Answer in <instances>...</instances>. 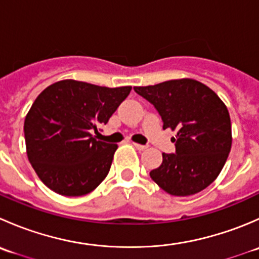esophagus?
<instances>
[{"label":"esophagus","mask_w":259,"mask_h":259,"mask_svg":"<svg viewBox=\"0 0 259 259\" xmlns=\"http://www.w3.org/2000/svg\"><path fill=\"white\" fill-rule=\"evenodd\" d=\"M133 145L135 146V148L138 149V150H145L146 148H148V146L146 145H142V144H137V143H133Z\"/></svg>","instance_id":"esophagus-1"}]
</instances>
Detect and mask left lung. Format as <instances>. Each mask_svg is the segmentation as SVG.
<instances>
[{
  "instance_id": "obj_1",
  "label": "left lung",
  "mask_w": 259,
  "mask_h": 259,
  "mask_svg": "<svg viewBox=\"0 0 259 259\" xmlns=\"http://www.w3.org/2000/svg\"><path fill=\"white\" fill-rule=\"evenodd\" d=\"M135 93L155 108L163 129L177 130L176 153H163V163L150 178L177 197L199 193L215 180L232 146L227 106L213 90L192 79L135 86Z\"/></svg>"
}]
</instances>
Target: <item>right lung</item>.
Wrapping results in <instances>:
<instances>
[{
  "label": "right lung",
  "instance_id": "add662e5",
  "mask_svg": "<svg viewBox=\"0 0 259 259\" xmlns=\"http://www.w3.org/2000/svg\"><path fill=\"white\" fill-rule=\"evenodd\" d=\"M132 88H105L62 80L46 88L26 115L28 160L44 184L57 194L93 192L110 170L116 144L96 140Z\"/></svg>",
  "mask_w": 259,
  "mask_h": 259
}]
</instances>
